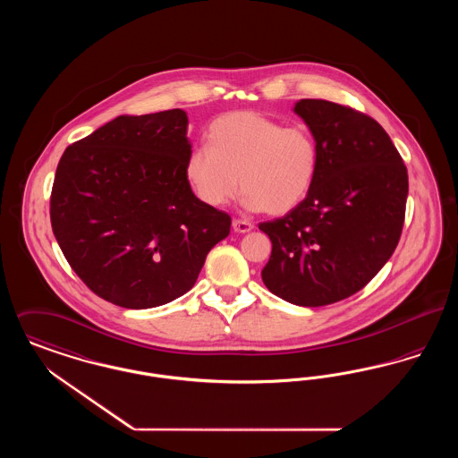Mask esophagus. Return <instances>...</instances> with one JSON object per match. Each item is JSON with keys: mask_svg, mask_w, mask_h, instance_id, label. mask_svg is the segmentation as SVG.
<instances>
[{"mask_svg": "<svg viewBox=\"0 0 458 458\" xmlns=\"http://www.w3.org/2000/svg\"><path fill=\"white\" fill-rule=\"evenodd\" d=\"M232 226H233V230L237 233H249V232L254 230V225L250 221H247V219H233Z\"/></svg>", "mask_w": 458, "mask_h": 458, "instance_id": "esophagus-1", "label": "esophagus"}]
</instances>
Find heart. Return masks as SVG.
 Returning <instances> with one entry per match:
<instances>
[{
	"label": "heart",
	"mask_w": 458,
	"mask_h": 458,
	"mask_svg": "<svg viewBox=\"0 0 458 458\" xmlns=\"http://www.w3.org/2000/svg\"><path fill=\"white\" fill-rule=\"evenodd\" d=\"M209 146L191 149L185 178L200 202L228 204L239 191L250 211L284 215L310 194L319 148L304 125L282 122L256 111H235L216 118L208 131Z\"/></svg>",
	"instance_id": "b5f03b06"
}]
</instances>
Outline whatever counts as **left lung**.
I'll return each instance as SVG.
<instances>
[{
    "label": "left lung",
    "instance_id": "obj_1",
    "mask_svg": "<svg viewBox=\"0 0 458 458\" xmlns=\"http://www.w3.org/2000/svg\"><path fill=\"white\" fill-rule=\"evenodd\" d=\"M293 111L318 142L319 170L301 206L259 225L273 243L261 276L286 302L321 307L357 293L392 258L409 174L368 114L325 99H301Z\"/></svg>",
    "mask_w": 458,
    "mask_h": 458
}]
</instances>
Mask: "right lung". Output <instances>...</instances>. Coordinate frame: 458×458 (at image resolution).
Returning a JSON list of instances; mask_svg holds the SVG:
<instances>
[{"instance_id":"obj_1","label":"right lung","mask_w":458,"mask_h":458,"mask_svg":"<svg viewBox=\"0 0 458 458\" xmlns=\"http://www.w3.org/2000/svg\"><path fill=\"white\" fill-rule=\"evenodd\" d=\"M183 109L122 114L68 146L51 191V226L68 264L101 299L125 309L187 293L232 218L185 178Z\"/></svg>"}]
</instances>
